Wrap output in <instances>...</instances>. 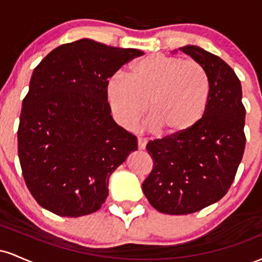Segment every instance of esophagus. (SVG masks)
Wrapping results in <instances>:
<instances>
[{"label": "esophagus", "mask_w": 262, "mask_h": 262, "mask_svg": "<svg viewBox=\"0 0 262 262\" xmlns=\"http://www.w3.org/2000/svg\"><path fill=\"white\" fill-rule=\"evenodd\" d=\"M146 143H148V141H146L145 138H138V148H139V150L145 149Z\"/></svg>", "instance_id": "1"}]
</instances>
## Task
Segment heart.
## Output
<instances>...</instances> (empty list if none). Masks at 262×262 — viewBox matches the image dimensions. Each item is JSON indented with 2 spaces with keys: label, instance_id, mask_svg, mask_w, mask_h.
I'll return each instance as SVG.
<instances>
[{
  "label": "heart",
  "instance_id": "heart-1",
  "mask_svg": "<svg viewBox=\"0 0 262 262\" xmlns=\"http://www.w3.org/2000/svg\"><path fill=\"white\" fill-rule=\"evenodd\" d=\"M106 98L122 127H133L149 107L152 127L165 137H179L196 127L206 113L208 75L194 60L152 54L135 61L129 77L113 75Z\"/></svg>",
  "mask_w": 262,
  "mask_h": 262
}]
</instances>
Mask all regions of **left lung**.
<instances>
[{
  "mask_svg": "<svg viewBox=\"0 0 262 262\" xmlns=\"http://www.w3.org/2000/svg\"><path fill=\"white\" fill-rule=\"evenodd\" d=\"M180 49L208 75V106L187 133L149 141L146 150L154 166L141 186L155 209L176 215L198 212L225 196L246 141L242 83L233 69L196 45Z\"/></svg>",
  "mask_w": 262,
  "mask_h": 262,
  "instance_id": "1",
  "label": "left lung"
}]
</instances>
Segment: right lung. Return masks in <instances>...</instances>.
<instances>
[{
  "mask_svg": "<svg viewBox=\"0 0 262 262\" xmlns=\"http://www.w3.org/2000/svg\"><path fill=\"white\" fill-rule=\"evenodd\" d=\"M80 39L62 44L34 69L18 127V156L39 206L60 217L101 208L108 180L137 137L119 127L106 98L108 79L143 55Z\"/></svg>",
  "mask_w": 262,
  "mask_h": 262,
  "instance_id": "obj_1",
  "label": "right lung"
}]
</instances>
